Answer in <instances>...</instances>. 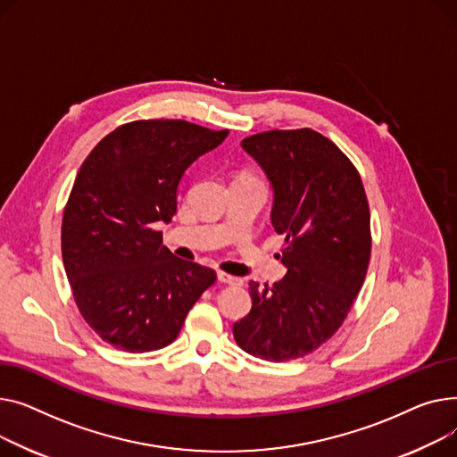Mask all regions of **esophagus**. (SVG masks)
I'll use <instances>...</instances> for the list:
<instances>
[{
	"mask_svg": "<svg viewBox=\"0 0 457 457\" xmlns=\"http://www.w3.org/2000/svg\"><path fill=\"white\" fill-rule=\"evenodd\" d=\"M218 280H220L221 284H228V286H237V284H241L239 278H236V277H232V275H227V273H223V271L218 273Z\"/></svg>",
	"mask_w": 457,
	"mask_h": 457,
	"instance_id": "1",
	"label": "esophagus"
}]
</instances>
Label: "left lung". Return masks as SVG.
Here are the masks:
<instances>
[{"instance_id": "1", "label": "left lung", "mask_w": 457, "mask_h": 457, "mask_svg": "<svg viewBox=\"0 0 457 457\" xmlns=\"http://www.w3.org/2000/svg\"><path fill=\"white\" fill-rule=\"evenodd\" d=\"M270 179L271 223L286 237L280 282H249L253 308L234 323L236 343L267 360H297L343 325L370 258V213L358 170L312 129L267 130L241 142Z\"/></svg>"}]
</instances>
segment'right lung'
Instances as JSON below:
<instances>
[{
    "label": "right lung",
    "mask_w": 457,
    "mask_h": 457,
    "mask_svg": "<svg viewBox=\"0 0 457 457\" xmlns=\"http://www.w3.org/2000/svg\"><path fill=\"white\" fill-rule=\"evenodd\" d=\"M228 130L140 120L112 130L80 166L62 216V262L90 328L125 353L173 343L216 271L177 258L154 223H170L184 171Z\"/></svg>",
    "instance_id": "right-lung-1"
}]
</instances>
